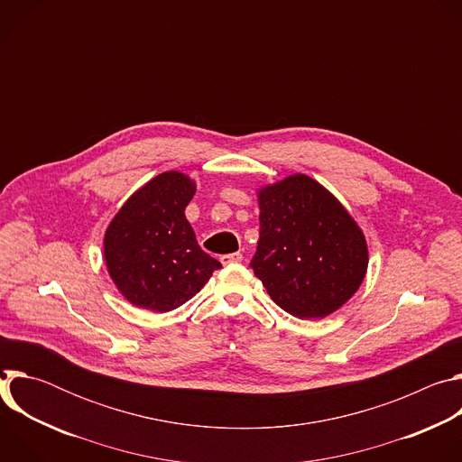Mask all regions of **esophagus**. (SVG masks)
Listing matches in <instances>:
<instances>
[{
    "label": "esophagus",
    "mask_w": 462,
    "mask_h": 462,
    "mask_svg": "<svg viewBox=\"0 0 462 462\" xmlns=\"http://www.w3.org/2000/svg\"><path fill=\"white\" fill-rule=\"evenodd\" d=\"M241 261H243V254H239V252L221 255V263H223L225 267H226V265H234V263H241Z\"/></svg>",
    "instance_id": "obj_1"
}]
</instances>
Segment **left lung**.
<instances>
[{
	"instance_id": "8db88e82",
	"label": "left lung",
	"mask_w": 462,
	"mask_h": 462,
	"mask_svg": "<svg viewBox=\"0 0 462 462\" xmlns=\"http://www.w3.org/2000/svg\"><path fill=\"white\" fill-rule=\"evenodd\" d=\"M259 241L250 261L269 296L296 318H325L362 285L365 236L337 197L294 173L257 189Z\"/></svg>"
}]
</instances>
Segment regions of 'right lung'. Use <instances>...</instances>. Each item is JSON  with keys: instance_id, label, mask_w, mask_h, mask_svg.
<instances>
[{"instance_id": "add662e5", "label": "right lung", "mask_w": 462, "mask_h": 462, "mask_svg": "<svg viewBox=\"0 0 462 462\" xmlns=\"http://www.w3.org/2000/svg\"><path fill=\"white\" fill-rule=\"evenodd\" d=\"M195 180L164 171L139 188L104 236L107 273L135 307L168 312L199 292L221 263L197 245L184 208Z\"/></svg>"}]
</instances>
